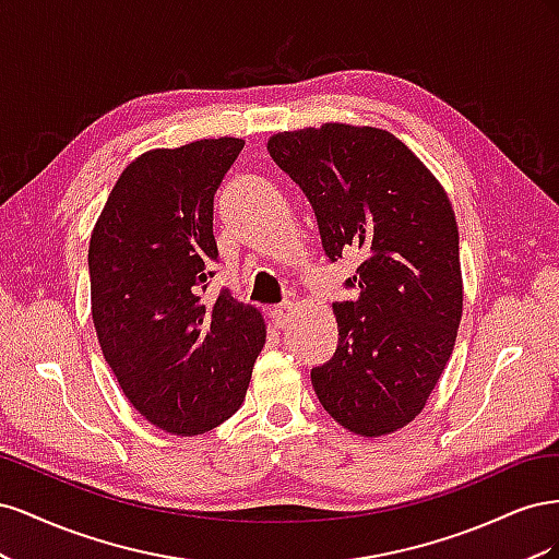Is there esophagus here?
<instances>
[{"mask_svg": "<svg viewBox=\"0 0 559 559\" xmlns=\"http://www.w3.org/2000/svg\"><path fill=\"white\" fill-rule=\"evenodd\" d=\"M294 312H296V302L294 300H286V302H280V306H275L273 310H270V317H273V324L277 329H284L292 321Z\"/></svg>", "mask_w": 559, "mask_h": 559, "instance_id": "1", "label": "esophagus"}]
</instances>
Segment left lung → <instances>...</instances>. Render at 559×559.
Wrapping results in <instances>:
<instances>
[{
  "instance_id": "8db88e82",
  "label": "left lung",
  "mask_w": 559,
  "mask_h": 559,
  "mask_svg": "<svg viewBox=\"0 0 559 559\" xmlns=\"http://www.w3.org/2000/svg\"><path fill=\"white\" fill-rule=\"evenodd\" d=\"M273 160L308 195L326 257L364 251L359 300L335 302L337 347L312 368L324 411L347 431L394 433L425 411L460 329L464 282L452 202L392 132L324 123L277 132Z\"/></svg>"
}]
</instances>
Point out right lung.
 I'll return each instance as SVG.
<instances>
[{
    "mask_svg": "<svg viewBox=\"0 0 559 559\" xmlns=\"http://www.w3.org/2000/svg\"><path fill=\"white\" fill-rule=\"evenodd\" d=\"M238 138L151 148L134 158L91 233V312L123 394L151 425L200 436L235 415L265 345L261 310L222 292L212 202Z\"/></svg>",
    "mask_w": 559,
    "mask_h": 559,
    "instance_id": "obj_1",
    "label": "right lung"
}]
</instances>
